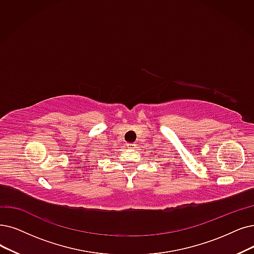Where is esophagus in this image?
Here are the masks:
<instances>
[{
  "mask_svg": "<svg viewBox=\"0 0 254 254\" xmlns=\"http://www.w3.org/2000/svg\"><path fill=\"white\" fill-rule=\"evenodd\" d=\"M127 147H128L129 149H134V148H136V145H135V144H128Z\"/></svg>",
  "mask_w": 254,
  "mask_h": 254,
  "instance_id": "esophagus-1",
  "label": "esophagus"
}]
</instances>
